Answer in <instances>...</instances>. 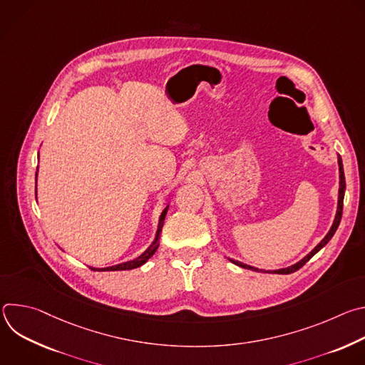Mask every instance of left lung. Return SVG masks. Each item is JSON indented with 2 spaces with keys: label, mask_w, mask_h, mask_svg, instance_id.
Here are the masks:
<instances>
[{
  "label": "left lung",
  "mask_w": 365,
  "mask_h": 365,
  "mask_svg": "<svg viewBox=\"0 0 365 365\" xmlns=\"http://www.w3.org/2000/svg\"><path fill=\"white\" fill-rule=\"evenodd\" d=\"M338 168H339V189H338V205H336V214H335V218H334V222H332V227L331 230L328 231V234L322 238V241L312 250L307 255H304L300 262H297L296 264L290 266V267H286V269H279V270H262V269H257V267H252V266H248V264H244L241 262H237V259H232V258H228L231 263H234L235 266L238 267H242V269H247V270H254V272H266V273H274V274H290L296 270H299L304 263H307L309 259L314 257L319 250H322L328 242L329 240L334 237L335 231L338 230V225L341 222V218H342V206H344V195H345V176H344V166H342V159L341 155L338 154Z\"/></svg>",
  "instance_id": "1"
}]
</instances>
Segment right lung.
Returning <instances> with one entry per match:
<instances>
[{
    "label": "right lung",
    "mask_w": 365,
    "mask_h": 365,
    "mask_svg": "<svg viewBox=\"0 0 365 365\" xmlns=\"http://www.w3.org/2000/svg\"><path fill=\"white\" fill-rule=\"evenodd\" d=\"M37 172H38V168H37ZM36 195H37V173H36ZM168 210H169V205H166L165 210L162 211L160 214V218H159V225H158V231H155V235H154V240L153 242L147 247V250L140 254L137 258H133V259H128V262H124V263H118V264H114V266H110V267H102V269H95V267H91V270H95V272H120V270H133V269H137L140 266H143L144 263H147V259L153 257V254L155 252V250L159 248V238H160V234H162V228H163V224H165V218L168 215Z\"/></svg>",
    "instance_id": "right-lung-1"
}]
</instances>
